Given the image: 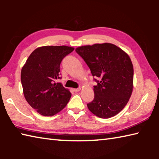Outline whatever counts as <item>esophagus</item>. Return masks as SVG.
Instances as JSON below:
<instances>
[{"instance_id":"obj_1","label":"esophagus","mask_w":159,"mask_h":159,"mask_svg":"<svg viewBox=\"0 0 159 159\" xmlns=\"http://www.w3.org/2000/svg\"><path fill=\"white\" fill-rule=\"evenodd\" d=\"M80 89H81V88H75V89H74V92H79V91L80 90Z\"/></svg>"}]
</instances>
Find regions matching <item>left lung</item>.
Wrapping results in <instances>:
<instances>
[{"label":"left lung","mask_w":159,"mask_h":159,"mask_svg":"<svg viewBox=\"0 0 159 159\" xmlns=\"http://www.w3.org/2000/svg\"><path fill=\"white\" fill-rule=\"evenodd\" d=\"M76 52L98 78L95 97L87 104L97 116L109 118L118 114L130 99L133 88V66L127 53L111 43L77 48Z\"/></svg>","instance_id":"left-lung-1"}]
</instances>
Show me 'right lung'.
Instances as JSON below:
<instances>
[{
    "label": "right lung",
    "instance_id": "obj_1",
    "mask_svg": "<svg viewBox=\"0 0 159 159\" xmlns=\"http://www.w3.org/2000/svg\"><path fill=\"white\" fill-rule=\"evenodd\" d=\"M74 48L43 46L34 50L21 69V82L24 95L30 106L44 116H52L62 110L71 97L63 87L60 66Z\"/></svg>",
    "mask_w": 159,
    "mask_h": 159
}]
</instances>
